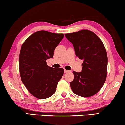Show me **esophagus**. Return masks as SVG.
Instances as JSON below:
<instances>
[{"mask_svg": "<svg viewBox=\"0 0 125 125\" xmlns=\"http://www.w3.org/2000/svg\"><path fill=\"white\" fill-rule=\"evenodd\" d=\"M64 72H65V73H69V72H70V71H68V70H65Z\"/></svg>", "mask_w": 125, "mask_h": 125, "instance_id": "obj_1", "label": "esophagus"}]
</instances>
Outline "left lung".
I'll return each instance as SVG.
<instances>
[{
  "mask_svg": "<svg viewBox=\"0 0 125 125\" xmlns=\"http://www.w3.org/2000/svg\"><path fill=\"white\" fill-rule=\"evenodd\" d=\"M65 35L73 44L76 56L83 60L81 72H73L74 78L70 82L71 89L83 97L95 94L105 83L107 73V55L103 42L87 30Z\"/></svg>",
  "mask_w": 125,
  "mask_h": 125,
  "instance_id": "8db88e82",
  "label": "left lung"
}]
</instances>
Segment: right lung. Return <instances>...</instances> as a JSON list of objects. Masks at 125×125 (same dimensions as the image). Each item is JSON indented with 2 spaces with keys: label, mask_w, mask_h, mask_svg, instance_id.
<instances>
[{
  "label": "right lung",
  "mask_w": 125,
  "mask_h": 125,
  "mask_svg": "<svg viewBox=\"0 0 125 125\" xmlns=\"http://www.w3.org/2000/svg\"><path fill=\"white\" fill-rule=\"evenodd\" d=\"M64 34L39 31L25 40L20 50L19 62L21 79L29 92L40 99L54 94L64 73L62 68L49 67L46 62Z\"/></svg>",
  "instance_id": "add662e5"
}]
</instances>
